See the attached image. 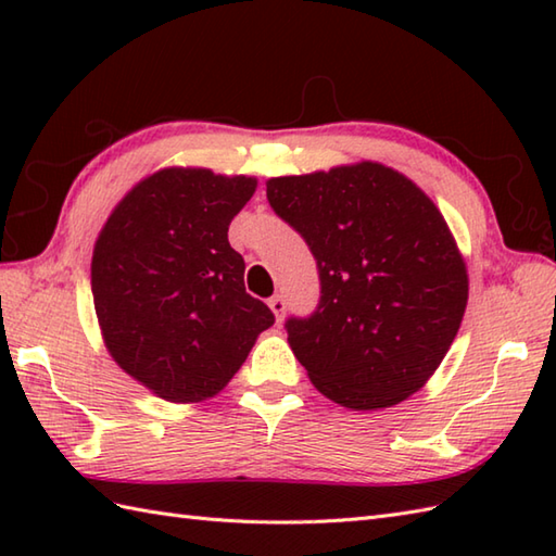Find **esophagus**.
<instances>
[{"instance_id":"1","label":"esophagus","mask_w":556,"mask_h":556,"mask_svg":"<svg viewBox=\"0 0 556 556\" xmlns=\"http://www.w3.org/2000/svg\"><path fill=\"white\" fill-rule=\"evenodd\" d=\"M267 305H269V311L275 313L277 323L285 320V311H287V303H285V299H281V296H271V299L267 301Z\"/></svg>"}]
</instances>
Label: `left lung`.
I'll return each instance as SVG.
<instances>
[{"mask_svg":"<svg viewBox=\"0 0 556 556\" xmlns=\"http://www.w3.org/2000/svg\"><path fill=\"white\" fill-rule=\"evenodd\" d=\"M308 243L320 303L287 323L293 356L334 404L396 406L440 368L464 320L468 269L442 212L380 162L267 181Z\"/></svg>","mask_w":556,"mask_h":556,"instance_id":"8db88e82","label":"left lung"}]
</instances>
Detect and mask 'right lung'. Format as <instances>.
<instances>
[{
	"label": "right lung",
	"mask_w": 556,
	"mask_h": 556,
	"mask_svg": "<svg viewBox=\"0 0 556 556\" xmlns=\"http://www.w3.org/2000/svg\"><path fill=\"white\" fill-rule=\"evenodd\" d=\"M255 188L253 176L160 169L119 200L98 236L90 279L104 346L164 401L219 394L275 325L245 293V263L227 236Z\"/></svg>",
	"instance_id": "add662e5"
}]
</instances>
